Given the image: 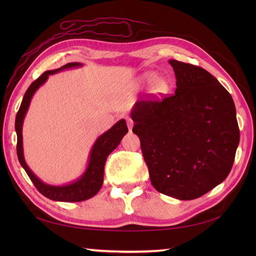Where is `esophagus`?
Masks as SVG:
<instances>
[{"label": "esophagus", "instance_id": "34e87169", "mask_svg": "<svg viewBox=\"0 0 256 256\" xmlns=\"http://www.w3.org/2000/svg\"><path fill=\"white\" fill-rule=\"evenodd\" d=\"M125 120H126V124H128V130H130V131H131L132 128H133V121H132V118L126 116V118H125Z\"/></svg>", "mask_w": 256, "mask_h": 256}]
</instances>
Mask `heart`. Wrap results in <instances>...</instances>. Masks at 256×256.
Listing matches in <instances>:
<instances>
[{"label":"heart","mask_w":256,"mask_h":256,"mask_svg":"<svg viewBox=\"0 0 256 256\" xmlns=\"http://www.w3.org/2000/svg\"><path fill=\"white\" fill-rule=\"evenodd\" d=\"M143 84H150V91L155 96L165 94L170 90V81L165 76H157L155 72H148L140 76Z\"/></svg>","instance_id":"obj_1"}]
</instances>
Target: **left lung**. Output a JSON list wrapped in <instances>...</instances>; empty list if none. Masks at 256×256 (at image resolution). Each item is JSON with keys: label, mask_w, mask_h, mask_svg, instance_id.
I'll return each instance as SVG.
<instances>
[{"label": "left lung", "mask_w": 256, "mask_h": 256, "mask_svg": "<svg viewBox=\"0 0 256 256\" xmlns=\"http://www.w3.org/2000/svg\"><path fill=\"white\" fill-rule=\"evenodd\" d=\"M175 94L138 101L133 133L154 188L179 200L199 198L229 175L240 142L231 94L206 70L170 59Z\"/></svg>", "instance_id": "left-lung-1"}]
</instances>
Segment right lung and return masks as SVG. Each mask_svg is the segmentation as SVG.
Here are the masks:
<instances>
[{"label": "right lung", "instance_id": "1", "mask_svg": "<svg viewBox=\"0 0 256 256\" xmlns=\"http://www.w3.org/2000/svg\"><path fill=\"white\" fill-rule=\"evenodd\" d=\"M81 66H82V64L80 62H69L60 68L55 70H48V72L42 74L26 90L23 101L20 103V110L18 114H16L15 118V131L16 134H18V146H16V150H18V157L22 167L24 168L26 174L30 178V180L34 184V186L42 194H44L48 199L55 201H64V202L84 201L90 199L99 192V190L103 184V174H104L106 157L111 152L118 148V145L121 142L124 135L128 132L126 122L122 118L114 124L110 130H108L106 132L100 135L96 138L94 146H92V150L89 155V162L84 172L77 180L70 184H62V186H52V184H45L30 170V167L27 166L24 158L23 134H22V131H23L24 118L26 116L27 110H28L32 98L38 90V88L46 82V80L50 74L59 72L64 69Z\"/></svg>", "mask_w": 256, "mask_h": 256}]
</instances>
